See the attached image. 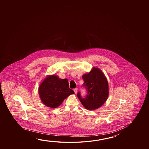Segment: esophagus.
I'll list each match as a JSON object with an SVG mask.
<instances>
[{
	"mask_svg": "<svg viewBox=\"0 0 149 149\" xmlns=\"http://www.w3.org/2000/svg\"><path fill=\"white\" fill-rule=\"evenodd\" d=\"M77 88H75V89H74V93H75V94H76L77 93Z\"/></svg>",
	"mask_w": 149,
	"mask_h": 149,
	"instance_id": "1",
	"label": "esophagus"
}]
</instances>
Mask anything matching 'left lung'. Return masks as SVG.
<instances>
[{"instance_id":"left-lung-1","label":"left lung","mask_w":149,"mask_h":149,"mask_svg":"<svg viewBox=\"0 0 149 149\" xmlns=\"http://www.w3.org/2000/svg\"><path fill=\"white\" fill-rule=\"evenodd\" d=\"M82 77L84 81L83 85L87 90V94L85 98H83L79 92L78 99L87 110H96L104 104L109 95L107 78L102 71L95 67Z\"/></svg>"}]
</instances>
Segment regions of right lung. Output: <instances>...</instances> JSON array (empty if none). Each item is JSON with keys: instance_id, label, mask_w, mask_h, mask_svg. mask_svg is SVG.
<instances>
[{"instance_id": "1", "label": "right lung", "mask_w": 149, "mask_h": 149, "mask_svg": "<svg viewBox=\"0 0 149 149\" xmlns=\"http://www.w3.org/2000/svg\"><path fill=\"white\" fill-rule=\"evenodd\" d=\"M38 93L45 105L50 108H56L74 92L69 88L68 79H61L54 74L47 75L44 78L39 85Z\"/></svg>"}]
</instances>
